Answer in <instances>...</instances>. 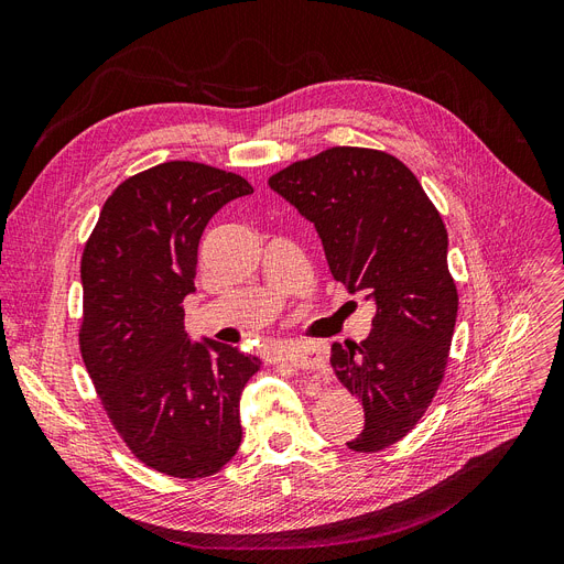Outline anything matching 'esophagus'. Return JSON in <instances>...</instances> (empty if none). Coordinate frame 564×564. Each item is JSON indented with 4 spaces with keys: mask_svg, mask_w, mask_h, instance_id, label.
<instances>
[{
    "mask_svg": "<svg viewBox=\"0 0 564 564\" xmlns=\"http://www.w3.org/2000/svg\"><path fill=\"white\" fill-rule=\"evenodd\" d=\"M285 360L293 365L295 369H302V371H321V369L327 367L323 350L316 344H304V346H297V348H290L285 352Z\"/></svg>",
    "mask_w": 564,
    "mask_h": 564,
    "instance_id": "1",
    "label": "esophagus"
}]
</instances>
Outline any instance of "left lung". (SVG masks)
<instances>
[{"label":"left lung","mask_w":564,"mask_h":564,"mask_svg":"<svg viewBox=\"0 0 564 564\" xmlns=\"http://www.w3.org/2000/svg\"><path fill=\"white\" fill-rule=\"evenodd\" d=\"M269 185L316 225L335 281L377 304L365 341L332 344V369L365 406V430L348 448L398 444L448 365L457 288L442 214L402 160L358 145L293 162Z\"/></svg>","instance_id":"8db88e82"}]
</instances>
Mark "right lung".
I'll return each mask as SVG.
<instances>
[{
    "label": "right lung",
    "instance_id": "right-lung-1",
    "mask_svg": "<svg viewBox=\"0 0 564 564\" xmlns=\"http://www.w3.org/2000/svg\"><path fill=\"white\" fill-rule=\"evenodd\" d=\"M250 193L239 174L162 162L116 187L83 248V362L124 446L166 476H212L241 444L239 398L260 360L193 344L183 300L206 223Z\"/></svg>",
    "mask_w": 564,
    "mask_h": 564
}]
</instances>
